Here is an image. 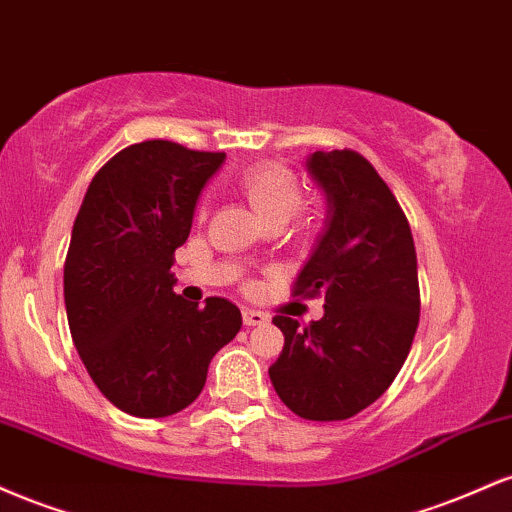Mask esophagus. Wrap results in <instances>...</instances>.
<instances>
[{"label": "esophagus", "instance_id": "esophagus-1", "mask_svg": "<svg viewBox=\"0 0 512 512\" xmlns=\"http://www.w3.org/2000/svg\"><path fill=\"white\" fill-rule=\"evenodd\" d=\"M243 320L248 327H255V325H264V322H269V315L260 313V310H252V308H245L243 310Z\"/></svg>", "mask_w": 512, "mask_h": 512}]
</instances>
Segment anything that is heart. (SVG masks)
<instances>
[{
    "instance_id": "obj_1",
    "label": "heart",
    "mask_w": 512,
    "mask_h": 512,
    "mask_svg": "<svg viewBox=\"0 0 512 512\" xmlns=\"http://www.w3.org/2000/svg\"><path fill=\"white\" fill-rule=\"evenodd\" d=\"M240 195L264 223H286L301 207V185L289 168L276 163H262L245 170L238 180Z\"/></svg>"
}]
</instances>
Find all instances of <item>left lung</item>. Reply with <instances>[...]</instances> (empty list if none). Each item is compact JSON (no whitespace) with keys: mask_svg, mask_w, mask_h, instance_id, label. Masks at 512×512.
I'll return each mask as SVG.
<instances>
[{"mask_svg":"<svg viewBox=\"0 0 512 512\" xmlns=\"http://www.w3.org/2000/svg\"><path fill=\"white\" fill-rule=\"evenodd\" d=\"M305 170L325 197V226L296 276V296L325 293V315H276L284 349L269 368L276 395L310 421L351 419L407 361L419 325V274L407 216L356 151H315Z\"/></svg>","mask_w":512,"mask_h":512,"instance_id":"left-lung-1","label":"left lung"}]
</instances>
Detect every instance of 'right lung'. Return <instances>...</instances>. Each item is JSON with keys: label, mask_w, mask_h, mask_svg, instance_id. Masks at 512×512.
I'll return each instance as SVG.
<instances>
[{"label": "right lung", "mask_w": 512, "mask_h": 512, "mask_svg": "<svg viewBox=\"0 0 512 512\" xmlns=\"http://www.w3.org/2000/svg\"><path fill=\"white\" fill-rule=\"evenodd\" d=\"M226 154L151 139L110 158L88 185L64 262L69 332L93 383L139 419L199 397L211 358L240 332L238 305L173 291L175 250Z\"/></svg>", "instance_id": "add662e5"}]
</instances>
